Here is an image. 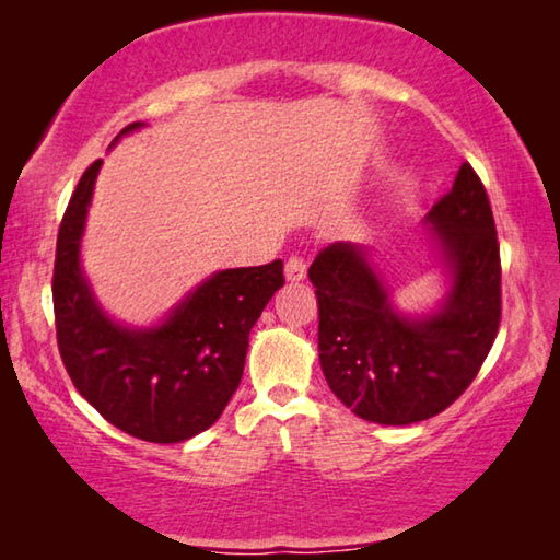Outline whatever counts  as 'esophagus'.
Masks as SVG:
<instances>
[{"mask_svg":"<svg viewBox=\"0 0 560 560\" xmlns=\"http://www.w3.org/2000/svg\"><path fill=\"white\" fill-rule=\"evenodd\" d=\"M306 269H308L306 259H303L301 254H293V257H289V261H287V279L289 281H303V279H306Z\"/></svg>","mask_w":560,"mask_h":560,"instance_id":"34e87169","label":"esophagus"}]
</instances>
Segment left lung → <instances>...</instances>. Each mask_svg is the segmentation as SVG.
Segmentation results:
<instances>
[{"label": "left lung", "instance_id": "left-lung-1", "mask_svg": "<svg viewBox=\"0 0 560 560\" xmlns=\"http://www.w3.org/2000/svg\"><path fill=\"white\" fill-rule=\"evenodd\" d=\"M452 289L438 314L405 318L368 252L336 242L308 277L318 296V358L328 387L358 417L412 424L440 415L477 377L501 320V259L487 189L469 163L428 214Z\"/></svg>", "mask_w": 560, "mask_h": 560}]
</instances>
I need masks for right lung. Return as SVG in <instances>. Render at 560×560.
<instances>
[{
    "instance_id": "1",
    "label": "right lung",
    "mask_w": 560,
    "mask_h": 560,
    "mask_svg": "<svg viewBox=\"0 0 560 560\" xmlns=\"http://www.w3.org/2000/svg\"><path fill=\"white\" fill-rule=\"evenodd\" d=\"M98 167L101 160L81 175L56 240L51 293L59 353L75 390L110 424L145 442H183L212 428L240 387L252 326L283 287V261L217 271L158 328L113 324L79 264Z\"/></svg>"
}]
</instances>
